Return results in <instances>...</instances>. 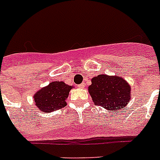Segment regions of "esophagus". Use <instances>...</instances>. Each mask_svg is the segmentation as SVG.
<instances>
[{"mask_svg":"<svg viewBox=\"0 0 160 160\" xmlns=\"http://www.w3.org/2000/svg\"><path fill=\"white\" fill-rule=\"evenodd\" d=\"M78 87H79V88H84V87H85V84H80V85H78Z\"/></svg>","mask_w":160,"mask_h":160,"instance_id":"1","label":"esophagus"}]
</instances>
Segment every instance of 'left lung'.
<instances>
[{
    "mask_svg": "<svg viewBox=\"0 0 160 160\" xmlns=\"http://www.w3.org/2000/svg\"><path fill=\"white\" fill-rule=\"evenodd\" d=\"M88 90L95 105L112 112L123 109L130 101V85L120 76H95L91 79Z\"/></svg>",
    "mask_w": 160,
    "mask_h": 160,
    "instance_id": "left-lung-1",
    "label": "left lung"
}]
</instances>
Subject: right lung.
Returning a JSON list of instances; mask_svg holds the SVG:
<instances>
[{"label": "right lung", "mask_w": 160, "mask_h": 160, "mask_svg": "<svg viewBox=\"0 0 160 160\" xmlns=\"http://www.w3.org/2000/svg\"><path fill=\"white\" fill-rule=\"evenodd\" d=\"M73 86L63 81H53L42 88L33 96L36 105L41 111L50 113L66 105L65 100Z\"/></svg>", "instance_id": "1"}]
</instances>
